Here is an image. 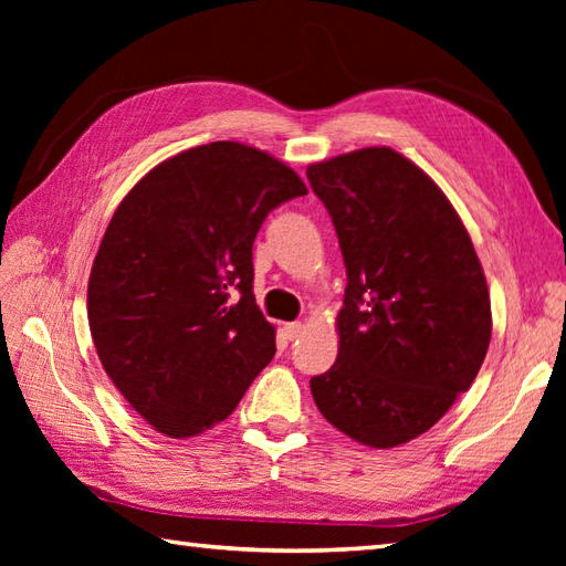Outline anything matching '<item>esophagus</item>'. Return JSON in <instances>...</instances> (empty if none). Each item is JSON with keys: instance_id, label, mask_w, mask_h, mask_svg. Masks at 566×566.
Returning a JSON list of instances; mask_svg holds the SVG:
<instances>
[{"instance_id": "34e87169", "label": "esophagus", "mask_w": 566, "mask_h": 566, "mask_svg": "<svg viewBox=\"0 0 566 566\" xmlns=\"http://www.w3.org/2000/svg\"><path fill=\"white\" fill-rule=\"evenodd\" d=\"M284 335H286V340H296L298 335H302V331H304V323H298V321H294V323H284Z\"/></svg>"}]
</instances>
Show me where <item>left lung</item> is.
<instances>
[{"instance_id": "8db88e82", "label": "left lung", "mask_w": 566, "mask_h": 566, "mask_svg": "<svg viewBox=\"0 0 566 566\" xmlns=\"http://www.w3.org/2000/svg\"><path fill=\"white\" fill-rule=\"evenodd\" d=\"M343 250L338 359L311 379L323 418L369 448L423 436L472 387L491 298L464 223L432 179L387 146L306 167Z\"/></svg>"}]
</instances>
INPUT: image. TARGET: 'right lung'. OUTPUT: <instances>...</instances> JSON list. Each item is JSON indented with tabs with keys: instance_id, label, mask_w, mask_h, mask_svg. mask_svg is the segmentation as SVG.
<instances>
[{
	"instance_id": "right-lung-1",
	"label": "right lung",
	"mask_w": 566,
	"mask_h": 566,
	"mask_svg": "<svg viewBox=\"0 0 566 566\" xmlns=\"http://www.w3.org/2000/svg\"><path fill=\"white\" fill-rule=\"evenodd\" d=\"M306 185L233 140L160 163L114 211L92 264L87 318L124 399L170 438L233 413L274 357L252 294V243L272 209Z\"/></svg>"
}]
</instances>
